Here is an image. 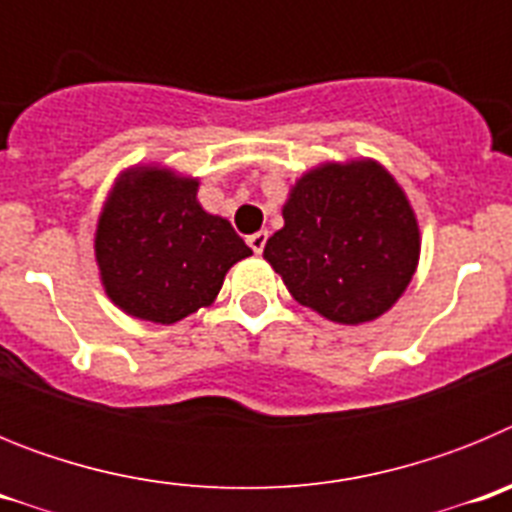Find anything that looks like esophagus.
Listing matches in <instances>:
<instances>
[{"instance_id": "obj_1", "label": "esophagus", "mask_w": 512, "mask_h": 512, "mask_svg": "<svg viewBox=\"0 0 512 512\" xmlns=\"http://www.w3.org/2000/svg\"><path fill=\"white\" fill-rule=\"evenodd\" d=\"M266 241H269V233H266V230H259V233L248 235V246L253 248V253H261V251H264Z\"/></svg>"}]
</instances>
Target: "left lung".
Listing matches in <instances>:
<instances>
[{"mask_svg": "<svg viewBox=\"0 0 512 512\" xmlns=\"http://www.w3.org/2000/svg\"><path fill=\"white\" fill-rule=\"evenodd\" d=\"M284 228L264 259L289 295L323 318L359 325L405 292L418 266V220L400 184L377 161L325 164L292 187Z\"/></svg>", "mask_w": 512, "mask_h": 512, "instance_id": "left-lung-1", "label": "left lung"}]
</instances>
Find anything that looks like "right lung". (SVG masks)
Instances as JSON below:
<instances>
[{
	"label": "right lung",
	"mask_w": 512,
	"mask_h": 512,
	"mask_svg": "<svg viewBox=\"0 0 512 512\" xmlns=\"http://www.w3.org/2000/svg\"><path fill=\"white\" fill-rule=\"evenodd\" d=\"M197 179L140 166L115 184L99 215L104 292L140 320L171 325L217 297L233 264L251 248L225 217L197 202Z\"/></svg>",
	"instance_id": "right-lung-1"
}]
</instances>
